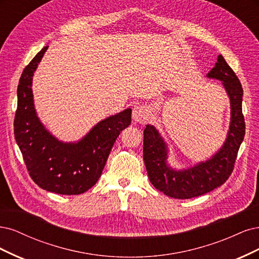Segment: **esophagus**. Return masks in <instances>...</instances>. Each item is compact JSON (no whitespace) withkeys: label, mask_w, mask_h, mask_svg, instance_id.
Segmentation results:
<instances>
[{"label":"esophagus","mask_w":259,"mask_h":259,"mask_svg":"<svg viewBox=\"0 0 259 259\" xmlns=\"http://www.w3.org/2000/svg\"><path fill=\"white\" fill-rule=\"evenodd\" d=\"M149 117H151V114H149L147 107L143 105H137L135 106V108H133L132 119L136 122L146 123L149 120Z\"/></svg>","instance_id":"34e87169"}]
</instances>
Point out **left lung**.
Listing matches in <instances>:
<instances>
[{
  "mask_svg": "<svg viewBox=\"0 0 259 259\" xmlns=\"http://www.w3.org/2000/svg\"><path fill=\"white\" fill-rule=\"evenodd\" d=\"M207 77L223 81L230 99L231 120L226 141L220 151L205 162L193 168L174 170L168 165V147L154 126L144 129L143 159L148 179L156 189L174 199H190L210 193L228 180L235 168L238 151L245 135V121L242 114L241 82L220 55Z\"/></svg>",
  "mask_w": 259,
  "mask_h": 259,
  "instance_id": "8db88e82",
  "label": "left lung"
}]
</instances>
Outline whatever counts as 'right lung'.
Instances as JSON below:
<instances>
[{"label": "right lung", "mask_w": 259, "mask_h": 259, "mask_svg": "<svg viewBox=\"0 0 259 259\" xmlns=\"http://www.w3.org/2000/svg\"><path fill=\"white\" fill-rule=\"evenodd\" d=\"M48 46L33 58L19 79L14 133L31 179L60 195H79L101 177L114 142L131 123V110L100 121L76 143H63L43 126L33 103L32 77Z\"/></svg>", "instance_id": "1"}]
</instances>
